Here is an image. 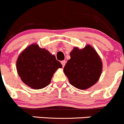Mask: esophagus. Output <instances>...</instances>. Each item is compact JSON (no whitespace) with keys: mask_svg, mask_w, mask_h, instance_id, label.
<instances>
[{"mask_svg":"<svg viewBox=\"0 0 124 124\" xmlns=\"http://www.w3.org/2000/svg\"><path fill=\"white\" fill-rule=\"evenodd\" d=\"M66 61H65V60L62 61V67H64V66H65V64H66Z\"/></svg>","mask_w":124,"mask_h":124,"instance_id":"obj_1","label":"esophagus"}]
</instances>
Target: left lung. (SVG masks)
Here are the masks:
<instances>
[{
    "label": "left lung",
    "instance_id": "1",
    "mask_svg": "<svg viewBox=\"0 0 124 124\" xmlns=\"http://www.w3.org/2000/svg\"><path fill=\"white\" fill-rule=\"evenodd\" d=\"M70 59L64 67V72L73 86L85 90L96 84L101 72L102 62L90 45L82 49L74 47L70 54Z\"/></svg>",
    "mask_w": 124,
    "mask_h": 124
}]
</instances>
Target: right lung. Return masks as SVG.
<instances>
[{
    "label": "right lung",
    "instance_id": "1",
    "mask_svg": "<svg viewBox=\"0 0 124 124\" xmlns=\"http://www.w3.org/2000/svg\"><path fill=\"white\" fill-rule=\"evenodd\" d=\"M16 66L22 81L34 89H43L48 85L54 73L62 67L55 55L35 44L20 54Z\"/></svg>",
    "mask_w": 124,
    "mask_h": 124
}]
</instances>
